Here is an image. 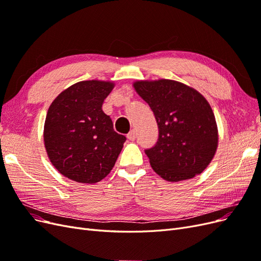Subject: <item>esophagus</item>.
Segmentation results:
<instances>
[{"instance_id": "esophagus-1", "label": "esophagus", "mask_w": 261, "mask_h": 261, "mask_svg": "<svg viewBox=\"0 0 261 261\" xmlns=\"http://www.w3.org/2000/svg\"><path fill=\"white\" fill-rule=\"evenodd\" d=\"M136 137H137V135H136V132L135 130H130L128 134H127V138L129 139V140H135L136 139Z\"/></svg>"}]
</instances>
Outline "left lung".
<instances>
[{
  "mask_svg": "<svg viewBox=\"0 0 261 261\" xmlns=\"http://www.w3.org/2000/svg\"><path fill=\"white\" fill-rule=\"evenodd\" d=\"M134 87L152 110L159 128L156 143L145 150L153 171L170 181L200 174L218 147L217 123L208 101L191 87L170 80L137 82Z\"/></svg>",
  "mask_w": 261,
  "mask_h": 261,
  "instance_id": "obj_1",
  "label": "left lung"
}]
</instances>
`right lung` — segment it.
Here are the masks:
<instances>
[{
  "label": "right lung",
  "mask_w": 261,
  "mask_h": 261,
  "mask_svg": "<svg viewBox=\"0 0 261 261\" xmlns=\"http://www.w3.org/2000/svg\"><path fill=\"white\" fill-rule=\"evenodd\" d=\"M109 82H80L61 92L48 110L44 146L61 174L93 184L113 169L126 137L113 129L102 103L113 89Z\"/></svg>",
  "instance_id": "obj_1"
}]
</instances>
